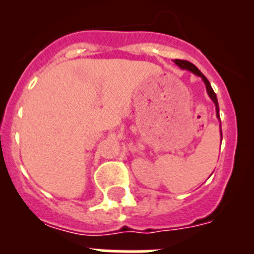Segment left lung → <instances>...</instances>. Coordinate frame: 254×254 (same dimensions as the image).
<instances>
[{"mask_svg":"<svg viewBox=\"0 0 254 254\" xmlns=\"http://www.w3.org/2000/svg\"><path fill=\"white\" fill-rule=\"evenodd\" d=\"M174 64H177V66L181 67L182 69H188V71H190V72H193L194 75L199 76V77L202 78L203 82H205L206 85V90H207V94L208 96L211 98V100L215 103V107H216V117L220 120V116H219V103H217V98H216V94H215V91L212 90V87H211L210 85V81H208L207 78L205 77V75H203L201 71H199L198 68H197L196 66H194L193 64H190V62H188V61H185V60H174ZM221 126V125H220ZM220 133H221V129H220ZM221 140H223V133H221Z\"/></svg>","mask_w":254,"mask_h":254,"instance_id":"obj_1","label":"left lung"}]
</instances>
